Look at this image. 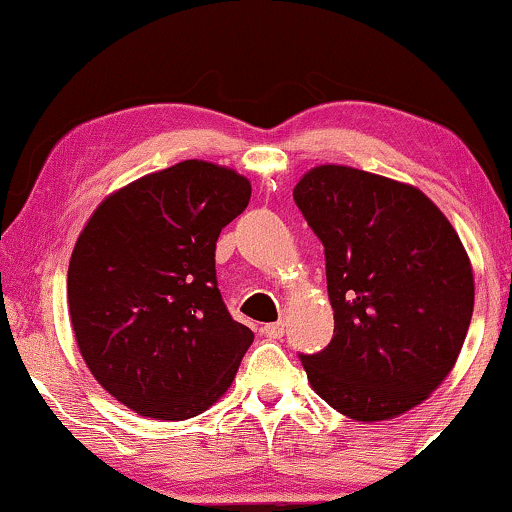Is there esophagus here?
I'll return each mask as SVG.
<instances>
[{
	"label": "esophagus",
	"instance_id": "1",
	"mask_svg": "<svg viewBox=\"0 0 512 512\" xmlns=\"http://www.w3.org/2000/svg\"><path fill=\"white\" fill-rule=\"evenodd\" d=\"M263 335L265 338H270V340H279L284 335V321H275V324H265L263 328Z\"/></svg>",
	"mask_w": 512,
	"mask_h": 512
}]
</instances>
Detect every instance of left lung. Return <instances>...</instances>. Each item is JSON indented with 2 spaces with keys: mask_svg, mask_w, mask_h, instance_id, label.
Wrapping results in <instances>:
<instances>
[{
  "mask_svg": "<svg viewBox=\"0 0 512 512\" xmlns=\"http://www.w3.org/2000/svg\"><path fill=\"white\" fill-rule=\"evenodd\" d=\"M293 200L324 244L333 340L300 356L312 389L356 422L417 408L459 359L473 268L457 230L417 186L319 165Z\"/></svg>",
  "mask_w": 512,
  "mask_h": 512,
  "instance_id": "8db88e82",
  "label": "left lung"
}]
</instances>
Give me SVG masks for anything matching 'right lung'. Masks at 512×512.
Returning <instances> with one entry per match:
<instances>
[{
  "label": "right lung",
  "mask_w": 512,
  "mask_h": 512,
  "mask_svg": "<svg viewBox=\"0 0 512 512\" xmlns=\"http://www.w3.org/2000/svg\"><path fill=\"white\" fill-rule=\"evenodd\" d=\"M249 198L247 177L193 158L118 188L83 226L72 331L95 380L137 415L195 417L233 384L254 333L223 305L214 251Z\"/></svg>",
  "instance_id": "right-lung-1"
}]
</instances>
